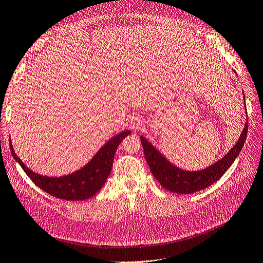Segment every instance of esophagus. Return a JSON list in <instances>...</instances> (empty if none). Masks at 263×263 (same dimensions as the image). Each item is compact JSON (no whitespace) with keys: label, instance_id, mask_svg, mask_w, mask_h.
Returning a JSON list of instances; mask_svg holds the SVG:
<instances>
[{"label":"esophagus","instance_id":"esophagus-1","mask_svg":"<svg viewBox=\"0 0 263 263\" xmlns=\"http://www.w3.org/2000/svg\"><path fill=\"white\" fill-rule=\"evenodd\" d=\"M142 127V121L139 117H132L129 121V128L133 130H139Z\"/></svg>","mask_w":263,"mask_h":263}]
</instances>
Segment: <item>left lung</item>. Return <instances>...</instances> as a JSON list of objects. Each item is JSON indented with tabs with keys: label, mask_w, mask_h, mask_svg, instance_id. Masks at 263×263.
<instances>
[{
	"label": "left lung",
	"mask_w": 263,
	"mask_h": 263,
	"mask_svg": "<svg viewBox=\"0 0 263 263\" xmlns=\"http://www.w3.org/2000/svg\"><path fill=\"white\" fill-rule=\"evenodd\" d=\"M247 133H248V123L246 122L239 139L236 142V145L228 151L227 155L208 168L197 171L180 169L179 166L172 164L145 137L141 136L140 140L150 171L159 183L170 192L191 194L209 187L222 177V174L234 163L235 159L241 151L246 141Z\"/></svg>",
	"instance_id": "left-lung-1"
}]
</instances>
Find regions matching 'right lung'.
<instances>
[{"mask_svg":"<svg viewBox=\"0 0 263 263\" xmlns=\"http://www.w3.org/2000/svg\"><path fill=\"white\" fill-rule=\"evenodd\" d=\"M130 134V130H124L110 138L83 168L63 177H46L28 169L15 154L12 142L10 148L22 169L26 172L29 179L35 184L48 194L67 201H83L97 194L104 185L112 171L115 151L121 141Z\"/></svg>","mask_w":263,"mask_h":263,"instance_id":"obj_1","label":"right lung"}]
</instances>
